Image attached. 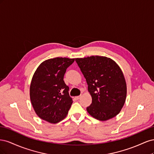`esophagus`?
I'll list each match as a JSON object with an SVG mask.
<instances>
[{
  "label": "esophagus",
  "instance_id": "esophagus-1",
  "mask_svg": "<svg viewBox=\"0 0 154 154\" xmlns=\"http://www.w3.org/2000/svg\"><path fill=\"white\" fill-rule=\"evenodd\" d=\"M80 97H81V96H76V100H79L80 98Z\"/></svg>",
  "mask_w": 154,
  "mask_h": 154
}]
</instances>
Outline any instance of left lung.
Here are the masks:
<instances>
[{
  "label": "left lung",
  "mask_w": 154,
  "mask_h": 154,
  "mask_svg": "<svg viewBox=\"0 0 154 154\" xmlns=\"http://www.w3.org/2000/svg\"><path fill=\"white\" fill-rule=\"evenodd\" d=\"M75 61L92 96V103L87 107L88 113L100 121L117 116L127 96V84L118 65L109 58L100 56L75 58Z\"/></svg>",
  "instance_id": "1"
}]
</instances>
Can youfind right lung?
<instances>
[{
	"label": "right lung",
	"mask_w": 154,
	"mask_h": 154,
	"mask_svg": "<svg viewBox=\"0 0 154 154\" xmlns=\"http://www.w3.org/2000/svg\"><path fill=\"white\" fill-rule=\"evenodd\" d=\"M74 62V58L57 57L45 60L36 69L30 85V100L42 119L57 123L67 115L73 101L63 76Z\"/></svg>",
	"instance_id": "right-lung-1"
}]
</instances>
